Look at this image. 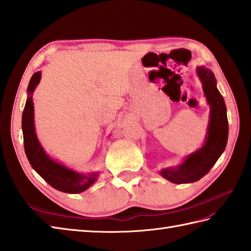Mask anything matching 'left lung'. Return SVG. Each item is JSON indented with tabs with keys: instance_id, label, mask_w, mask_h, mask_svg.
I'll return each instance as SVG.
<instances>
[{
	"instance_id": "8db88e82",
	"label": "left lung",
	"mask_w": 251,
	"mask_h": 251,
	"mask_svg": "<svg viewBox=\"0 0 251 251\" xmlns=\"http://www.w3.org/2000/svg\"><path fill=\"white\" fill-rule=\"evenodd\" d=\"M197 72L210 106L207 136L203 147L189 154L179 166L161 171V175L174 183L194 182L207 174L225 151L229 135L226 103L216 87L214 73L203 66L198 68Z\"/></svg>"
}]
</instances>
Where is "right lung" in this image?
I'll return each mask as SVG.
<instances>
[{
	"label": "right lung",
	"mask_w": 251,
	"mask_h": 251,
	"mask_svg": "<svg viewBox=\"0 0 251 251\" xmlns=\"http://www.w3.org/2000/svg\"><path fill=\"white\" fill-rule=\"evenodd\" d=\"M41 72H36L31 77L25 106L22 113V132H24V144L26 158L33 169L45 179L52 188L66 193H80L87 190L96 181L98 175L96 173L80 174L72 171L66 166L54 162L44 151L35 134L34 126V106H33L32 93L41 80Z\"/></svg>",
	"instance_id": "1"
}]
</instances>
